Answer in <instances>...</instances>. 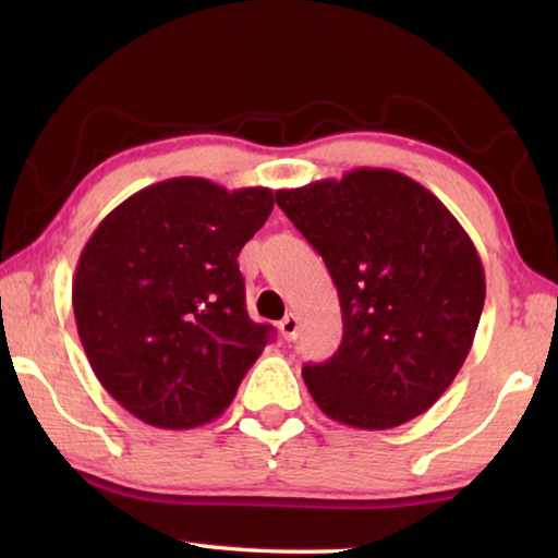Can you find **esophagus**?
<instances>
[{"instance_id": "1", "label": "esophagus", "mask_w": 558, "mask_h": 558, "mask_svg": "<svg viewBox=\"0 0 558 558\" xmlns=\"http://www.w3.org/2000/svg\"><path fill=\"white\" fill-rule=\"evenodd\" d=\"M280 335L286 337V342H292V339H298V332H300V319L298 315H286L280 319Z\"/></svg>"}]
</instances>
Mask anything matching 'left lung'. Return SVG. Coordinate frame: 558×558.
Listing matches in <instances>:
<instances>
[{
  "mask_svg": "<svg viewBox=\"0 0 558 558\" xmlns=\"http://www.w3.org/2000/svg\"><path fill=\"white\" fill-rule=\"evenodd\" d=\"M276 202L323 256L342 344L302 366L319 411L386 430L426 413L456 379L485 305L477 248L438 196L393 169L280 189Z\"/></svg>",
  "mask_w": 558,
  "mask_h": 558,
  "instance_id": "obj_1",
  "label": "left lung"
}]
</instances>
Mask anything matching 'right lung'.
Masks as SVG:
<instances>
[{
  "label": "right lung",
  "instance_id": "add662e5",
  "mask_svg": "<svg viewBox=\"0 0 558 558\" xmlns=\"http://www.w3.org/2000/svg\"><path fill=\"white\" fill-rule=\"evenodd\" d=\"M272 192L177 177L116 206L83 248L73 315L112 399L155 428L204 426L229 409L272 335L245 313L239 253Z\"/></svg>",
  "mask_w": 558,
  "mask_h": 558
}]
</instances>
